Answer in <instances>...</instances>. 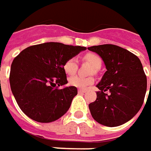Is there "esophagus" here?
<instances>
[{
    "label": "esophagus",
    "mask_w": 151,
    "mask_h": 151,
    "mask_svg": "<svg viewBox=\"0 0 151 151\" xmlns=\"http://www.w3.org/2000/svg\"><path fill=\"white\" fill-rule=\"evenodd\" d=\"M85 92H86V90H83V89H79L78 90L79 94H83Z\"/></svg>",
    "instance_id": "esophagus-1"
}]
</instances>
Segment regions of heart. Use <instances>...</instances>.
<instances>
[{
	"instance_id": "1",
	"label": "heart",
	"mask_w": 151,
	"mask_h": 151,
	"mask_svg": "<svg viewBox=\"0 0 151 151\" xmlns=\"http://www.w3.org/2000/svg\"><path fill=\"white\" fill-rule=\"evenodd\" d=\"M83 60L86 62L89 63L91 66L95 70H98L101 65V58L96 54L93 53H88L84 55ZM63 70L65 73L68 76H73L76 72L77 70V60L76 58H70L68 59L63 65ZM94 79L92 77H81L79 76H75L69 79V84L71 86L80 88V89H86L88 86L93 84Z\"/></svg>"
}]
</instances>
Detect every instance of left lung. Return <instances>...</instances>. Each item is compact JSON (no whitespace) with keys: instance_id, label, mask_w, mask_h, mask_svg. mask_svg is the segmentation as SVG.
Segmentation results:
<instances>
[{"instance_id":"8db88e82","label":"left lung","mask_w":151,"mask_h":151,"mask_svg":"<svg viewBox=\"0 0 151 151\" xmlns=\"http://www.w3.org/2000/svg\"><path fill=\"white\" fill-rule=\"evenodd\" d=\"M87 49L101 57L107 69L96 85L100 91L96 92V101L89 104L91 114L104 126L124 124L136 115L144 102L147 79L142 64L136 55L117 45L102 44Z\"/></svg>"}]
</instances>
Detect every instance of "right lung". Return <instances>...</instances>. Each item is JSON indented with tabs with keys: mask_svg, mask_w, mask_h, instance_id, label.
I'll return each instance as SVG.
<instances>
[{
	"mask_svg": "<svg viewBox=\"0 0 151 151\" xmlns=\"http://www.w3.org/2000/svg\"><path fill=\"white\" fill-rule=\"evenodd\" d=\"M86 50L49 42L30 46L15 58L10 72L11 90L27 117L39 123H50L66 113L77 95V88H58L68 83L63 65Z\"/></svg>",
	"mask_w": 151,
	"mask_h": 151,
	"instance_id": "1",
	"label": "right lung"
}]
</instances>
